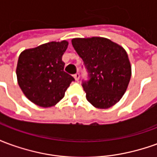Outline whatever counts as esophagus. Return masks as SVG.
Masks as SVG:
<instances>
[{
    "instance_id": "34e87169",
    "label": "esophagus",
    "mask_w": 157,
    "mask_h": 157,
    "mask_svg": "<svg viewBox=\"0 0 157 157\" xmlns=\"http://www.w3.org/2000/svg\"><path fill=\"white\" fill-rule=\"evenodd\" d=\"M74 78L75 79V81H78L79 79H80V74L79 73H75V75H74Z\"/></svg>"
}]
</instances>
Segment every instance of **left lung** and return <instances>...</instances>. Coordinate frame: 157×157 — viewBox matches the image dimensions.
Returning <instances> with one entry per match:
<instances>
[{
  "mask_svg": "<svg viewBox=\"0 0 157 157\" xmlns=\"http://www.w3.org/2000/svg\"><path fill=\"white\" fill-rule=\"evenodd\" d=\"M89 79L82 82L86 98L98 109H109L122 98L131 77V65L124 48L100 37L73 39Z\"/></svg>",
  "mask_w": 157,
  "mask_h": 157,
  "instance_id": "1",
  "label": "left lung"
}]
</instances>
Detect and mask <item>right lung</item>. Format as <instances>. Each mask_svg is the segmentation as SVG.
<instances>
[{
	"mask_svg": "<svg viewBox=\"0 0 157 157\" xmlns=\"http://www.w3.org/2000/svg\"><path fill=\"white\" fill-rule=\"evenodd\" d=\"M68 42H49L22 51L17 66V82L22 92L43 108L55 105L65 96L73 76L64 71L62 56Z\"/></svg>",
	"mask_w": 157,
	"mask_h": 157,
	"instance_id": "add662e5",
	"label": "right lung"
}]
</instances>
